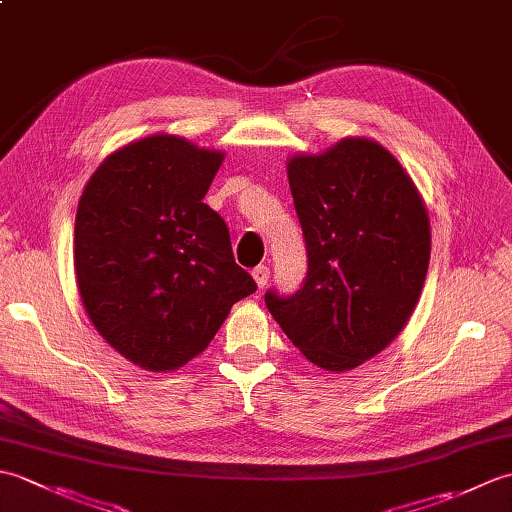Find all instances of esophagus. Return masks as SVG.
I'll return each instance as SVG.
<instances>
[{
  "mask_svg": "<svg viewBox=\"0 0 512 512\" xmlns=\"http://www.w3.org/2000/svg\"><path fill=\"white\" fill-rule=\"evenodd\" d=\"M253 279L257 281V286L259 288H264L266 284H268V279H270V268L268 266H257L255 270H253Z\"/></svg>",
  "mask_w": 512,
  "mask_h": 512,
  "instance_id": "1",
  "label": "esophagus"
}]
</instances>
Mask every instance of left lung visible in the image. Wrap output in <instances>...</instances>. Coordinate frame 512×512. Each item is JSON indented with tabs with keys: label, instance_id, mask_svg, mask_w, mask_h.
<instances>
[{
	"label": "left lung",
	"instance_id": "8db88e82",
	"mask_svg": "<svg viewBox=\"0 0 512 512\" xmlns=\"http://www.w3.org/2000/svg\"><path fill=\"white\" fill-rule=\"evenodd\" d=\"M288 182L308 275L290 297L268 290L266 308L310 363L345 372L407 325L429 268V215L409 173L369 138L292 156Z\"/></svg>",
	"mask_w": 512,
	"mask_h": 512
}]
</instances>
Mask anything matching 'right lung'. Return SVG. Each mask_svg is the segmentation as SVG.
<instances>
[{
	"label": "right lung",
	"instance_id": "right-lung-1",
	"mask_svg": "<svg viewBox=\"0 0 512 512\" xmlns=\"http://www.w3.org/2000/svg\"><path fill=\"white\" fill-rule=\"evenodd\" d=\"M224 160L171 134L107 156L74 222V270L94 328L127 361L171 372L206 350L255 279L204 195Z\"/></svg>",
	"mask_w": 512,
	"mask_h": 512
}]
</instances>
